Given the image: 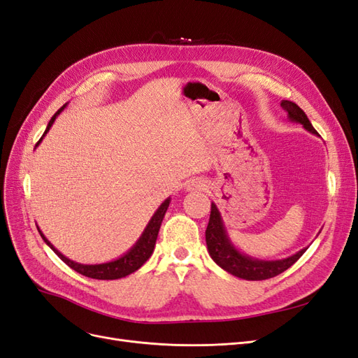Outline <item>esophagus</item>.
<instances>
[{"instance_id":"esophagus-1","label":"esophagus","mask_w":358,"mask_h":358,"mask_svg":"<svg viewBox=\"0 0 358 358\" xmlns=\"http://www.w3.org/2000/svg\"><path fill=\"white\" fill-rule=\"evenodd\" d=\"M204 188V183H203V180H200V179H192V180H189V183L187 185V189L188 191H196V189H203Z\"/></svg>"}]
</instances>
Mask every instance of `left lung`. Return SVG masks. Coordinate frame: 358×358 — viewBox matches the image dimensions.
Wrapping results in <instances>:
<instances>
[{"label": "left lung", "mask_w": 358, "mask_h": 358, "mask_svg": "<svg viewBox=\"0 0 358 358\" xmlns=\"http://www.w3.org/2000/svg\"><path fill=\"white\" fill-rule=\"evenodd\" d=\"M280 106H282L284 110L288 113V119L291 122L301 124L306 131L312 134H318L317 129L312 127L306 113L303 112L296 103L282 100ZM206 245H208L209 255L216 264L224 268L225 272L231 273L233 276L246 280H263L278 276L279 273L285 272L287 268L294 264L308 249H300L294 255L282 259H258L242 254L239 249L231 243L229 234H227L222 216L215 203H212L210 218L208 229H206Z\"/></svg>", "instance_id": "obj_1"}]
</instances>
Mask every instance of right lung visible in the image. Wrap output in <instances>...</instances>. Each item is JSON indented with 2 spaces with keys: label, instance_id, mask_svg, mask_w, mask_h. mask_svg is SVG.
I'll return each instance as SVG.
<instances>
[{
  "label": "right lung",
  "instance_id": "1",
  "mask_svg": "<svg viewBox=\"0 0 358 358\" xmlns=\"http://www.w3.org/2000/svg\"><path fill=\"white\" fill-rule=\"evenodd\" d=\"M66 106L67 104H64L61 109L52 116V119H50L49 124H48V128H46L45 134L41 136V138L38 140V143L36 145V148L40 145L43 137L48 134L52 124L55 122L57 116L64 109H66ZM169 204H170V197L161 203V206L157 209V212L152 215V218L149 220L146 229L143 230L142 236L138 237V241L133 245V248L128 249V251L124 255H121L119 258H116V259H113V262H109V263H101V264H80V263H76V262H73V259L67 258L66 255H62L58 251V249L46 239L45 234L41 233V230L38 229V227H37V230H38V233L41 236V239L46 242V245L52 249V251L55 252L69 267L76 270V272L83 275V276L92 278V279L112 280V279H119V278H125L128 275H131L133 272H136V270H138L140 267H142L148 262L149 257L152 255L154 248H155V242H157V237H158V231H159V227H161L162 218H164V215H166V212L169 209Z\"/></svg>",
  "mask_w": 358,
  "mask_h": 358
}]
</instances>
